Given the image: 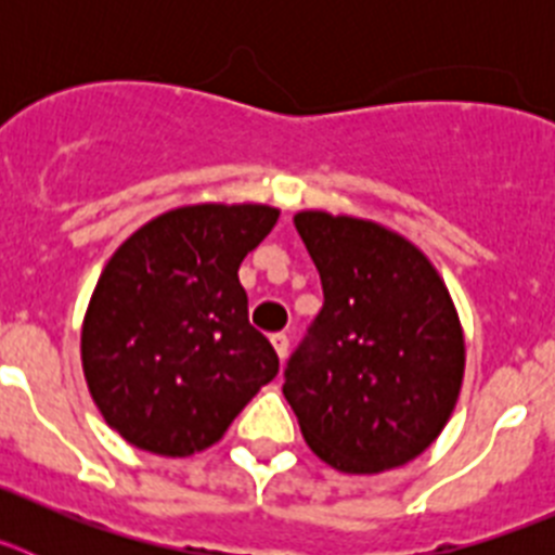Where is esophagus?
I'll use <instances>...</instances> for the list:
<instances>
[{
	"instance_id": "obj_1",
	"label": "esophagus",
	"mask_w": 555,
	"mask_h": 555,
	"mask_svg": "<svg viewBox=\"0 0 555 555\" xmlns=\"http://www.w3.org/2000/svg\"><path fill=\"white\" fill-rule=\"evenodd\" d=\"M269 341H272L274 352H278V356H281V361H283V358L288 356V336H286V333H272V336H269Z\"/></svg>"
}]
</instances>
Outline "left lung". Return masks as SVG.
<instances>
[{"mask_svg":"<svg viewBox=\"0 0 555 555\" xmlns=\"http://www.w3.org/2000/svg\"><path fill=\"white\" fill-rule=\"evenodd\" d=\"M294 228L322 278L325 306L286 370L302 439L347 475L423 455L464 380V331L439 269L372 219L297 210Z\"/></svg>","mask_w":555,"mask_h":555,"instance_id":"8db88e82","label":"left lung"}]
</instances>
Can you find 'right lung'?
<instances>
[{"label": "right lung", "instance_id": "obj_1", "mask_svg": "<svg viewBox=\"0 0 555 555\" xmlns=\"http://www.w3.org/2000/svg\"><path fill=\"white\" fill-rule=\"evenodd\" d=\"M281 210L199 203L141 224L102 269L80 331V358L102 420L132 448L185 459L217 444L278 375L249 325L244 255Z\"/></svg>", "mask_w": 555, "mask_h": 555}]
</instances>
